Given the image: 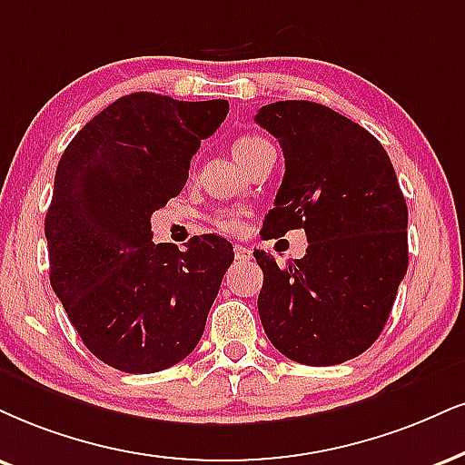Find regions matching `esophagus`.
<instances>
[{
  "label": "esophagus",
  "instance_id": "esophagus-1",
  "mask_svg": "<svg viewBox=\"0 0 465 465\" xmlns=\"http://www.w3.org/2000/svg\"><path fill=\"white\" fill-rule=\"evenodd\" d=\"M252 248H248V245H242V243H237L234 245V259H237L239 262H248V261H252Z\"/></svg>",
  "mask_w": 465,
  "mask_h": 465
}]
</instances>
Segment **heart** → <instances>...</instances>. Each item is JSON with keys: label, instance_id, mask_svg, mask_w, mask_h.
Wrapping results in <instances>:
<instances>
[{"label": "heart", "instance_id": "heart-1", "mask_svg": "<svg viewBox=\"0 0 465 465\" xmlns=\"http://www.w3.org/2000/svg\"><path fill=\"white\" fill-rule=\"evenodd\" d=\"M262 144H267L265 137L254 135V134H252V135H242L232 144V153H234V157L239 159V162H243V159L248 157V154L254 151V148H259ZM242 215L243 213L239 209H222V211H217V213L213 215V220H211V222H213V226L220 228L222 232L234 234V232H239L243 228V217Z\"/></svg>", "mask_w": 465, "mask_h": 465}]
</instances>
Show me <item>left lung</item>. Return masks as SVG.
I'll list each match as a JSON object with an SVG mask.
<instances>
[{
    "label": "left lung",
    "mask_w": 465,
    "mask_h": 465,
    "mask_svg": "<svg viewBox=\"0 0 465 465\" xmlns=\"http://www.w3.org/2000/svg\"><path fill=\"white\" fill-rule=\"evenodd\" d=\"M256 123L278 137L284 179L262 237L303 228L306 256L262 269L259 314L289 360L331 366L364 353L391 317L408 272V204L375 135L330 107L278 101Z\"/></svg>",
    "instance_id": "obj_1"
}]
</instances>
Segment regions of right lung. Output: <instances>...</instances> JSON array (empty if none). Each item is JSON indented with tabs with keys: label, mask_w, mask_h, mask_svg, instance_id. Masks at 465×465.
<instances>
[{
	"label": "right lung",
	"mask_w": 465,
	"mask_h": 465,
	"mask_svg": "<svg viewBox=\"0 0 465 465\" xmlns=\"http://www.w3.org/2000/svg\"><path fill=\"white\" fill-rule=\"evenodd\" d=\"M228 101L134 93L73 137L57 163L45 217L49 278L84 345L124 372L187 358L234 259L217 234L187 250L154 243L151 215L179 196L200 142Z\"/></svg>",
	"instance_id": "right-lung-1"
}]
</instances>
